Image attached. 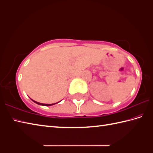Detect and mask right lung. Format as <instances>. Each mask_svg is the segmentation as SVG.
Segmentation results:
<instances>
[{
  "mask_svg": "<svg viewBox=\"0 0 153 153\" xmlns=\"http://www.w3.org/2000/svg\"><path fill=\"white\" fill-rule=\"evenodd\" d=\"M34 102L35 103H36V104H39V105H44V106H50V105H54V104H56V103H53V104H43V103H39V102H36V101H34V100H33Z\"/></svg>",
  "mask_w": 153,
  "mask_h": 153,
  "instance_id": "add662e5",
  "label": "right lung"
}]
</instances>
